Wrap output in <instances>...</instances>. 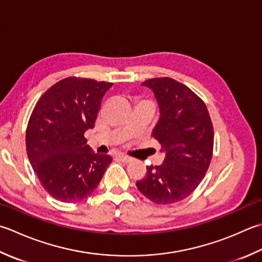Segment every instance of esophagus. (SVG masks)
<instances>
[{"label":"esophagus","mask_w":262,"mask_h":262,"mask_svg":"<svg viewBox=\"0 0 262 262\" xmlns=\"http://www.w3.org/2000/svg\"><path fill=\"white\" fill-rule=\"evenodd\" d=\"M118 159H119V160L121 162H124V163H129V162L133 161V159L130 157L125 156V155H119V156H118Z\"/></svg>","instance_id":"esophagus-1"}]
</instances>
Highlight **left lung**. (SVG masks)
<instances>
[{
    "label": "left lung",
    "instance_id": "1",
    "mask_svg": "<svg viewBox=\"0 0 262 262\" xmlns=\"http://www.w3.org/2000/svg\"><path fill=\"white\" fill-rule=\"evenodd\" d=\"M155 94L160 117L152 136L165 152L160 166H148L136 182L143 195L157 204L187 198L206 176L213 151V127L204 102L179 81L163 77L142 83Z\"/></svg>",
    "mask_w": 262,
    "mask_h": 262
}]
</instances>
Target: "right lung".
<instances>
[{"instance_id":"add662e5","label":"right lung","mask_w":262,"mask_h":262,"mask_svg":"<svg viewBox=\"0 0 262 262\" xmlns=\"http://www.w3.org/2000/svg\"><path fill=\"white\" fill-rule=\"evenodd\" d=\"M112 83L68 77L40 96L29 118L26 148L30 165L51 196L78 202L99 185L112 158L86 144L102 99Z\"/></svg>"}]
</instances>
